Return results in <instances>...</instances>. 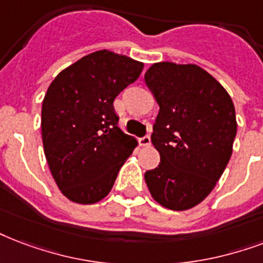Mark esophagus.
<instances>
[{"instance_id":"1","label":"esophagus","mask_w":263,"mask_h":263,"mask_svg":"<svg viewBox=\"0 0 263 263\" xmlns=\"http://www.w3.org/2000/svg\"><path fill=\"white\" fill-rule=\"evenodd\" d=\"M139 145L143 146V147H149V146L152 145V139H150V136L146 135V136H143V138H140Z\"/></svg>"}]
</instances>
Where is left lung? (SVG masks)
I'll return each mask as SVG.
<instances>
[{
	"label": "left lung",
	"instance_id": "obj_1",
	"mask_svg": "<svg viewBox=\"0 0 263 263\" xmlns=\"http://www.w3.org/2000/svg\"><path fill=\"white\" fill-rule=\"evenodd\" d=\"M145 83L160 106L152 143L157 168L146 171L152 197L172 211L196 207L215 187L233 152V100L200 66L158 62Z\"/></svg>",
	"mask_w": 263,
	"mask_h": 263
}]
</instances>
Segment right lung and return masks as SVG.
<instances>
[{"label": "right lung", "mask_w": 263, "mask_h": 263, "mask_svg": "<svg viewBox=\"0 0 263 263\" xmlns=\"http://www.w3.org/2000/svg\"><path fill=\"white\" fill-rule=\"evenodd\" d=\"M142 70V62L102 49L62 70L48 88L41 110L44 153L70 201L105 198L138 146L118 128L113 102Z\"/></svg>", "instance_id": "add662e5"}]
</instances>
